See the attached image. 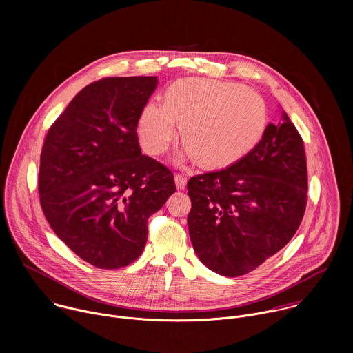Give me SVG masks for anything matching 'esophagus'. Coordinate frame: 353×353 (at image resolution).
I'll use <instances>...</instances> for the list:
<instances>
[{"mask_svg": "<svg viewBox=\"0 0 353 353\" xmlns=\"http://www.w3.org/2000/svg\"><path fill=\"white\" fill-rule=\"evenodd\" d=\"M174 181H176V185L179 190H183L187 184V177L184 174H180V173H176L174 174Z\"/></svg>", "mask_w": 353, "mask_h": 353, "instance_id": "1", "label": "esophagus"}]
</instances>
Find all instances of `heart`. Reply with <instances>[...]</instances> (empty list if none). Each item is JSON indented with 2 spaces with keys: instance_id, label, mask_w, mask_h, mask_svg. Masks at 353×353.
Returning a JSON list of instances; mask_svg holds the SVG:
<instances>
[{
  "instance_id": "1",
  "label": "heart",
  "mask_w": 353,
  "mask_h": 353,
  "mask_svg": "<svg viewBox=\"0 0 353 353\" xmlns=\"http://www.w3.org/2000/svg\"><path fill=\"white\" fill-rule=\"evenodd\" d=\"M185 152L204 168H226L253 150L268 125V108L256 90L236 82L184 78L173 82L163 103H146L137 121L141 148L162 155L177 135Z\"/></svg>"
}]
</instances>
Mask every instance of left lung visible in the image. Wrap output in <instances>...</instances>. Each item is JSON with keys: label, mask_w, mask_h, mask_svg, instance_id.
Listing matches in <instances>:
<instances>
[{"label": "left lung", "mask_w": 353, "mask_h": 353, "mask_svg": "<svg viewBox=\"0 0 353 353\" xmlns=\"http://www.w3.org/2000/svg\"><path fill=\"white\" fill-rule=\"evenodd\" d=\"M190 239L199 261L234 278L260 267L296 233L307 204V163L299 131L281 110L260 143L234 165L187 183Z\"/></svg>", "instance_id": "left-lung-1"}]
</instances>
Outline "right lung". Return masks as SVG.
Segmentation results:
<instances>
[{
    "label": "right lung",
    "instance_id": "obj_1",
    "mask_svg": "<svg viewBox=\"0 0 353 353\" xmlns=\"http://www.w3.org/2000/svg\"><path fill=\"white\" fill-rule=\"evenodd\" d=\"M157 77H109L85 86L48 128L39 198L54 233L103 270L134 263L148 219L176 191L174 176L141 154L137 121Z\"/></svg>",
    "mask_w": 353,
    "mask_h": 353
}]
</instances>
